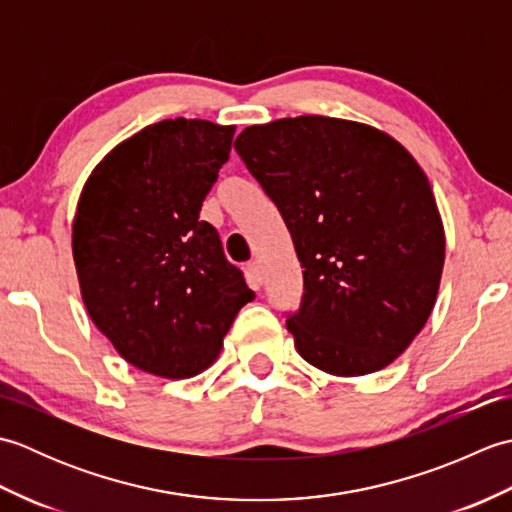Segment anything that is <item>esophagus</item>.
I'll return each mask as SVG.
<instances>
[{"label": "esophagus", "instance_id": "34e87169", "mask_svg": "<svg viewBox=\"0 0 512 512\" xmlns=\"http://www.w3.org/2000/svg\"><path fill=\"white\" fill-rule=\"evenodd\" d=\"M248 270V279H250V286L259 288V284H262V266H259V262H250L246 266Z\"/></svg>", "mask_w": 512, "mask_h": 512}]
</instances>
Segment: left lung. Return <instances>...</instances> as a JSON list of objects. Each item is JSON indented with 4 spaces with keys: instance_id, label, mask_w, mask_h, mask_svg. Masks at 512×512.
Here are the masks:
<instances>
[{
    "instance_id": "obj_1",
    "label": "left lung",
    "mask_w": 512,
    "mask_h": 512,
    "mask_svg": "<svg viewBox=\"0 0 512 512\" xmlns=\"http://www.w3.org/2000/svg\"><path fill=\"white\" fill-rule=\"evenodd\" d=\"M235 149L303 268L288 319L301 358L345 378L394 363L436 306L447 246L416 158L383 129L332 116L250 125Z\"/></svg>"
}]
</instances>
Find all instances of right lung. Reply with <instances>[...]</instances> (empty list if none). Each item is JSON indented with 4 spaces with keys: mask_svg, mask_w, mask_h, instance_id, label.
Returning <instances> with one entry per match:
<instances>
[{
    "mask_svg": "<svg viewBox=\"0 0 512 512\" xmlns=\"http://www.w3.org/2000/svg\"><path fill=\"white\" fill-rule=\"evenodd\" d=\"M235 125L167 118L116 145L83 184L72 257L90 319L129 365L160 378L211 367L255 299L202 202Z\"/></svg>",
    "mask_w": 512,
    "mask_h": 512,
    "instance_id": "add662e5",
    "label": "right lung"
}]
</instances>
